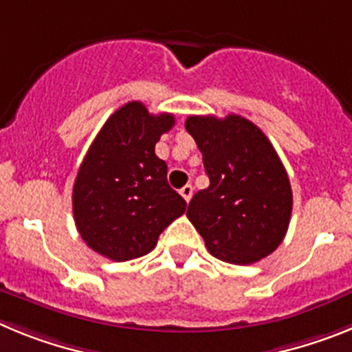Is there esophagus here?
Masks as SVG:
<instances>
[{
    "mask_svg": "<svg viewBox=\"0 0 352 352\" xmlns=\"http://www.w3.org/2000/svg\"><path fill=\"white\" fill-rule=\"evenodd\" d=\"M179 194H182V197L185 199L186 203H188V201H190V199H192V195H194V186H192V185H185L182 188V190H179Z\"/></svg>",
    "mask_w": 352,
    "mask_h": 352,
    "instance_id": "esophagus-1",
    "label": "esophagus"
}]
</instances>
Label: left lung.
<instances>
[{
    "mask_svg": "<svg viewBox=\"0 0 352 352\" xmlns=\"http://www.w3.org/2000/svg\"><path fill=\"white\" fill-rule=\"evenodd\" d=\"M185 126L210 178L186 217L210 254L231 264L270 256L282 243L292 211L291 183L270 139L238 114L190 116Z\"/></svg>",
    "mask_w": 352,
    "mask_h": 352,
    "instance_id": "left-lung-1",
    "label": "left lung"
}]
</instances>
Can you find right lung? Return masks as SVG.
<instances>
[{"instance_id":"right-lung-1","label":"right lung","mask_w":352,"mask_h":352,"mask_svg":"<svg viewBox=\"0 0 352 352\" xmlns=\"http://www.w3.org/2000/svg\"><path fill=\"white\" fill-rule=\"evenodd\" d=\"M173 114H149L129 102L105 121L77 173L74 220L89 248L111 261L135 259L155 248L160 232L186 210L167 183V164L155 155Z\"/></svg>"}]
</instances>
